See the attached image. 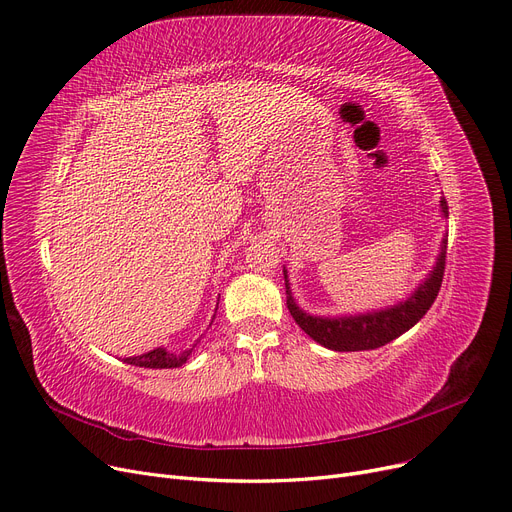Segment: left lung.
I'll return each instance as SVG.
<instances>
[{"label":"left lung","instance_id":"1","mask_svg":"<svg viewBox=\"0 0 512 512\" xmlns=\"http://www.w3.org/2000/svg\"><path fill=\"white\" fill-rule=\"evenodd\" d=\"M439 203H441V213L448 217L446 198H441ZM446 249H448V238H443L441 253L437 257L433 272L406 301H399L397 305H391L387 309L368 311V314H358V316L322 318V316L305 314L293 299L291 286H288L286 270H284L288 311H291L295 322L307 332L311 339L332 351H364V349L383 347L389 341L397 339L399 335H404L406 330H410L422 316L427 314L429 307L437 299L441 280H443V270H446Z\"/></svg>","mask_w":512,"mask_h":512}]
</instances>
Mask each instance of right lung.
<instances>
[{
    "instance_id": "right-lung-1",
    "label": "right lung",
    "mask_w": 512,
    "mask_h": 512,
    "mask_svg": "<svg viewBox=\"0 0 512 512\" xmlns=\"http://www.w3.org/2000/svg\"><path fill=\"white\" fill-rule=\"evenodd\" d=\"M192 349H186V351H180V353H171V351H167L163 347H157V349H152L148 353L136 355V358H125L123 362L125 364H133V366H140V368H177V366L186 364Z\"/></svg>"
}]
</instances>
